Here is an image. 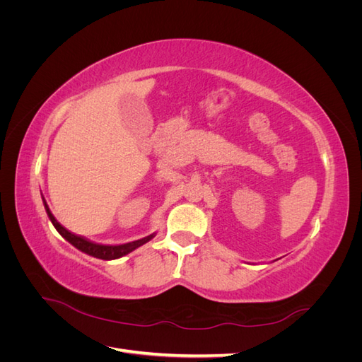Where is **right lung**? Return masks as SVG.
Returning <instances> with one entry per match:
<instances>
[{
  "instance_id": "obj_1",
  "label": "right lung",
  "mask_w": 362,
  "mask_h": 362,
  "mask_svg": "<svg viewBox=\"0 0 362 362\" xmlns=\"http://www.w3.org/2000/svg\"><path fill=\"white\" fill-rule=\"evenodd\" d=\"M43 205H45V210H47V214L49 217V221L52 222L54 228L57 229L59 234L66 238L68 242L75 246L78 250L84 252V254L90 255V257H95V258H101V259H116V258H120V257H125L128 255L129 252H133L134 249L140 247L141 245L148 243L151 238H154L156 234H151L148 237H144L140 240H136V242H129V243H125V245H116V246H110V245H98V243H93L90 242V240H87L81 235H75L72 233H69L66 228H63L57 221L56 217L52 216V213L49 211V208L45 202V199H43Z\"/></svg>"
}]
</instances>
